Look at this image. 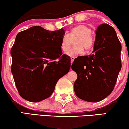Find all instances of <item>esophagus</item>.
Segmentation results:
<instances>
[{
  "mask_svg": "<svg viewBox=\"0 0 129 129\" xmlns=\"http://www.w3.org/2000/svg\"><path fill=\"white\" fill-rule=\"evenodd\" d=\"M70 58H71V63H72L73 62L74 59H75V57H73V56H72V57H71Z\"/></svg>",
  "mask_w": 129,
  "mask_h": 129,
  "instance_id": "esophagus-1",
  "label": "esophagus"
}]
</instances>
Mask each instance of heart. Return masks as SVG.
Masks as SVG:
<instances>
[{
    "mask_svg": "<svg viewBox=\"0 0 129 129\" xmlns=\"http://www.w3.org/2000/svg\"><path fill=\"white\" fill-rule=\"evenodd\" d=\"M91 29L84 25H79L71 30L69 35L65 34L60 42V48L63 52H67L72 44V41H75V47H73L67 54L70 56H76L82 54L85 50L86 51L92 49L93 46V37L91 35Z\"/></svg>",
    "mask_w": 129,
    "mask_h": 129,
    "instance_id": "b5f03b06",
    "label": "heart"
}]
</instances>
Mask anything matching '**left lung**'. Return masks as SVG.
Masks as SVG:
<instances>
[{"mask_svg":"<svg viewBox=\"0 0 129 129\" xmlns=\"http://www.w3.org/2000/svg\"><path fill=\"white\" fill-rule=\"evenodd\" d=\"M95 34L92 54L79 56L72 66L78 75L74 83L75 94L91 103L100 101L112 93L121 69V44L113 28L104 23Z\"/></svg>","mask_w":129,"mask_h":129,"instance_id":"left-lung-1","label":"left lung"}]
</instances>
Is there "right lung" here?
<instances>
[{
    "instance_id": "obj_1",
    "label": "right lung",
    "mask_w": 129,
    "mask_h": 129,
    "mask_svg": "<svg viewBox=\"0 0 129 129\" xmlns=\"http://www.w3.org/2000/svg\"><path fill=\"white\" fill-rule=\"evenodd\" d=\"M65 33L63 28L51 31L35 26L17 35L11 50V73L23 99L36 103L48 98L69 72L70 58L60 48Z\"/></svg>"
}]
</instances>
